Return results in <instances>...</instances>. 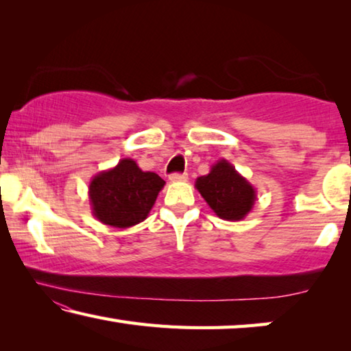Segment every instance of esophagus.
<instances>
[{"label":"esophagus","instance_id":"esophagus-1","mask_svg":"<svg viewBox=\"0 0 351 351\" xmlns=\"http://www.w3.org/2000/svg\"><path fill=\"white\" fill-rule=\"evenodd\" d=\"M170 182H186L189 180V176L186 173H173L170 175Z\"/></svg>","mask_w":351,"mask_h":351}]
</instances>
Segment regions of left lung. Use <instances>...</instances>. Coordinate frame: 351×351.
<instances>
[{
    "label": "left lung",
    "instance_id": "1",
    "mask_svg": "<svg viewBox=\"0 0 351 351\" xmlns=\"http://www.w3.org/2000/svg\"><path fill=\"white\" fill-rule=\"evenodd\" d=\"M195 189L218 218L240 221L257 201V190L226 159H219L204 176L197 178Z\"/></svg>",
    "mask_w": 351,
    "mask_h": 351
}]
</instances>
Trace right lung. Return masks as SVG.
Masks as SVG:
<instances>
[{
    "instance_id": "1",
    "label": "right lung",
    "mask_w": 351,
    "mask_h": 351,
    "mask_svg": "<svg viewBox=\"0 0 351 351\" xmlns=\"http://www.w3.org/2000/svg\"><path fill=\"white\" fill-rule=\"evenodd\" d=\"M165 181L153 171L139 169L123 158L112 169L94 175L88 187L93 215L100 223L127 229L148 217Z\"/></svg>"
}]
</instances>
